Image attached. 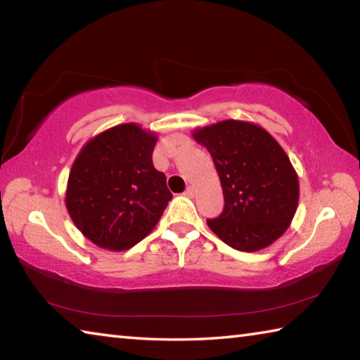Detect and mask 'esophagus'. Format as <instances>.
<instances>
[{
	"mask_svg": "<svg viewBox=\"0 0 360 360\" xmlns=\"http://www.w3.org/2000/svg\"><path fill=\"white\" fill-rule=\"evenodd\" d=\"M184 195H186V197H188V198H192L193 195H195V187L193 186H188L187 191L184 192Z\"/></svg>",
	"mask_w": 360,
	"mask_h": 360,
	"instance_id": "obj_1",
	"label": "esophagus"
}]
</instances>
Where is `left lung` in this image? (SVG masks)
I'll return each mask as SVG.
<instances>
[{"label": "left lung", "instance_id": "1", "mask_svg": "<svg viewBox=\"0 0 360 360\" xmlns=\"http://www.w3.org/2000/svg\"><path fill=\"white\" fill-rule=\"evenodd\" d=\"M210 150L221 179L224 211L208 219L225 245L260 251L289 229L298 205V178L270 133L243 120H222L193 131Z\"/></svg>", "mask_w": 360, "mask_h": 360}]
</instances>
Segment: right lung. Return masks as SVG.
I'll list each match as a JSON object with an SVG mask.
<instances>
[{
	"mask_svg": "<svg viewBox=\"0 0 360 360\" xmlns=\"http://www.w3.org/2000/svg\"><path fill=\"white\" fill-rule=\"evenodd\" d=\"M155 143V133L122 124L79 152L66 187V210L96 246L125 251L160 221L173 195L165 174L152 163Z\"/></svg>",
	"mask_w": 360,
	"mask_h": 360,
	"instance_id": "1",
	"label": "right lung"
}]
</instances>
